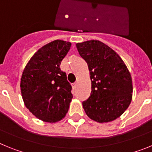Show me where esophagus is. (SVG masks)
Masks as SVG:
<instances>
[{
    "label": "esophagus",
    "instance_id": "34e87169",
    "mask_svg": "<svg viewBox=\"0 0 152 152\" xmlns=\"http://www.w3.org/2000/svg\"><path fill=\"white\" fill-rule=\"evenodd\" d=\"M77 82L74 83V84H73V87H74V88H76V86H77Z\"/></svg>",
    "mask_w": 152,
    "mask_h": 152
}]
</instances>
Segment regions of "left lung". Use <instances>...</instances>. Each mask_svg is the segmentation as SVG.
Segmentation results:
<instances>
[{
    "label": "left lung",
    "mask_w": 152,
    "mask_h": 152,
    "mask_svg": "<svg viewBox=\"0 0 152 152\" xmlns=\"http://www.w3.org/2000/svg\"><path fill=\"white\" fill-rule=\"evenodd\" d=\"M88 65L91 93L82 103L86 114L98 123L117 119L128 108L132 96L131 75L114 50L98 40L76 44Z\"/></svg>",
    "instance_id": "left-lung-1"
}]
</instances>
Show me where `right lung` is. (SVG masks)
<instances>
[{
	"mask_svg": "<svg viewBox=\"0 0 152 152\" xmlns=\"http://www.w3.org/2000/svg\"><path fill=\"white\" fill-rule=\"evenodd\" d=\"M71 45L58 39L46 44L33 55L23 72L20 89L25 106L42 121L56 123L68 113L72 88L59 66Z\"/></svg>",
	"mask_w": 152,
	"mask_h": 152,
	"instance_id": "1",
	"label": "right lung"
}]
</instances>
